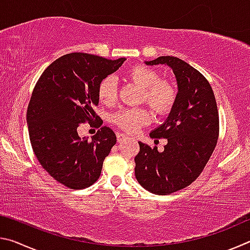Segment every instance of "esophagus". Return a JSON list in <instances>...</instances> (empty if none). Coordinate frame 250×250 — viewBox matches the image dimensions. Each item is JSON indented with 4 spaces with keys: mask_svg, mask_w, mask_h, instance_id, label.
I'll use <instances>...</instances> for the list:
<instances>
[{
    "mask_svg": "<svg viewBox=\"0 0 250 250\" xmlns=\"http://www.w3.org/2000/svg\"><path fill=\"white\" fill-rule=\"evenodd\" d=\"M126 139H128V137H126V135H125V134H122V133H119V134L117 135V140H118V142L125 141V140H126Z\"/></svg>",
    "mask_w": 250,
    "mask_h": 250,
    "instance_id": "obj_1",
    "label": "esophagus"
}]
</instances>
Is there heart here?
Wrapping results in <instances>:
<instances>
[{"label": "heart", "mask_w": 250, "mask_h": 250, "mask_svg": "<svg viewBox=\"0 0 250 250\" xmlns=\"http://www.w3.org/2000/svg\"><path fill=\"white\" fill-rule=\"evenodd\" d=\"M130 80L143 88V100L159 115H166L174 107L177 99L176 87L168 80L160 79L154 69L145 65H137L126 73ZM98 97L104 104H110L117 99V86L112 77H105L98 86ZM151 115L146 108L124 109L113 116L116 125L128 132H135L142 125L149 124Z\"/></svg>", "instance_id": "heart-1"}]
</instances>
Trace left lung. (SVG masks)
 Returning a JSON list of instances; mask_svg holds the SVG:
<instances>
[{
    "mask_svg": "<svg viewBox=\"0 0 250 250\" xmlns=\"http://www.w3.org/2000/svg\"><path fill=\"white\" fill-rule=\"evenodd\" d=\"M146 65H167L175 75L177 99L167 120L152 130L151 138H164V151L139 142L134 173L139 183L156 195L180 191L195 181L217 145L219 119L209 83L182 59L161 56Z\"/></svg>",
    "mask_w": 250,
    "mask_h": 250,
    "instance_id": "1",
    "label": "left lung"
}]
</instances>
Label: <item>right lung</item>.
<instances>
[{
    "mask_svg": "<svg viewBox=\"0 0 250 250\" xmlns=\"http://www.w3.org/2000/svg\"><path fill=\"white\" fill-rule=\"evenodd\" d=\"M125 61L67 54L44 70L34 88L26 113L33 151L46 172L71 189L99 179L104 160L116 145L108 126H101L91 140L80 138L77 128L98 119L94 108L99 104V83Z\"/></svg>",
    "mask_w": 250,
    "mask_h": 250,
    "instance_id": "right-lung-1",
    "label": "right lung"
}]
</instances>
